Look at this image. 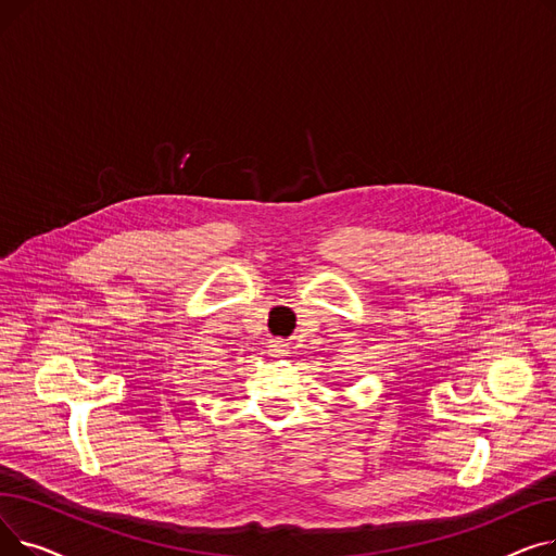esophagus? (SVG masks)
<instances>
[{
    "label": "esophagus",
    "instance_id": "obj_1",
    "mask_svg": "<svg viewBox=\"0 0 556 556\" xmlns=\"http://www.w3.org/2000/svg\"><path fill=\"white\" fill-rule=\"evenodd\" d=\"M270 352H273V354H277V356L288 354V344H286V342H281V340H275V342H270Z\"/></svg>",
    "mask_w": 556,
    "mask_h": 556
}]
</instances>
